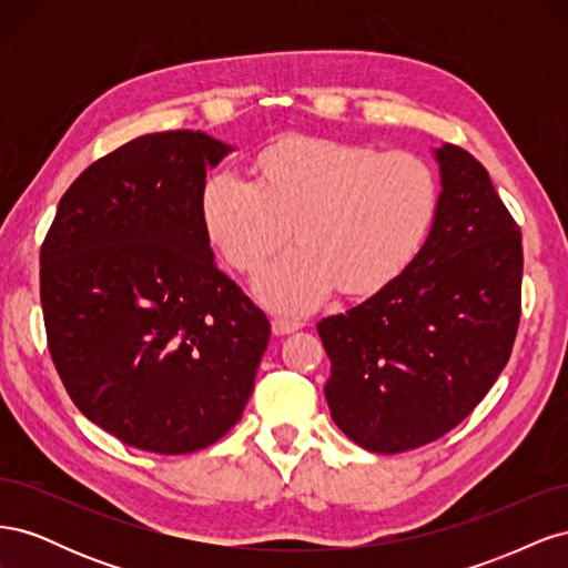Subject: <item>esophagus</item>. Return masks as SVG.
<instances>
[{
  "label": "esophagus",
  "mask_w": 568,
  "mask_h": 568,
  "mask_svg": "<svg viewBox=\"0 0 568 568\" xmlns=\"http://www.w3.org/2000/svg\"><path fill=\"white\" fill-rule=\"evenodd\" d=\"M303 326V322L301 320H296V317H286V315H280V317H274L272 320V332L274 334H291V332H296V329H301Z\"/></svg>",
  "instance_id": "obj_1"
}]
</instances>
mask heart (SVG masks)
<instances>
[{
	"mask_svg": "<svg viewBox=\"0 0 568 568\" xmlns=\"http://www.w3.org/2000/svg\"><path fill=\"white\" fill-rule=\"evenodd\" d=\"M436 205L434 170L415 153L305 140L272 151L261 180L217 170L201 215L222 261L239 272L261 265L296 225L301 242L261 270L255 291L277 311L301 313L338 284L365 294L398 277L432 230Z\"/></svg>",
	"mask_w": 568,
	"mask_h": 568,
	"instance_id": "obj_1",
	"label": "heart"
}]
</instances>
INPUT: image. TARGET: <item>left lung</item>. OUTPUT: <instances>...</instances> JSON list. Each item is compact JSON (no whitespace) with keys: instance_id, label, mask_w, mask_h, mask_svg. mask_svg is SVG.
<instances>
[{"instance_id":"left-lung-1","label":"left lung","mask_w":568,"mask_h":568,"mask_svg":"<svg viewBox=\"0 0 568 568\" xmlns=\"http://www.w3.org/2000/svg\"><path fill=\"white\" fill-rule=\"evenodd\" d=\"M443 192L412 263L374 296L317 322L338 428L365 450L434 443L486 398L521 320V230L469 151H436Z\"/></svg>"}]
</instances>
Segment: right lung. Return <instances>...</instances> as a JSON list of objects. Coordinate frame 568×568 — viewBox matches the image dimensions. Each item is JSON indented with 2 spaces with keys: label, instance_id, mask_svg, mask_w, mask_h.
Wrapping results in <instances>:
<instances>
[{
  "label": "right lung",
  "instance_id": "obj_1",
  "mask_svg": "<svg viewBox=\"0 0 568 568\" xmlns=\"http://www.w3.org/2000/svg\"><path fill=\"white\" fill-rule=\"evenodd\" d=\"M230 146L144 134L61 196L40 251L47 346L75 407L132 448L184 455L242 419L270 341L261 307L213 263L205 168Z\"/></svg>",
  "mask_w": 568,
  "mask_h": 568
}]
</instances>
